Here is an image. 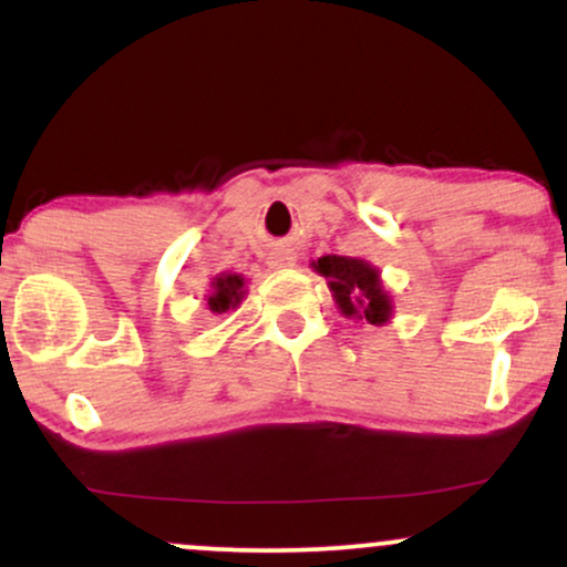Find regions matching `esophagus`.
<instances>
[{
  "instance_id": "34e87169",
  "label": "esophagus",
  "mask_w": 567,
  "mask_h": 567,
  "mask_svg": "<svg viewBox=\"0 0 567 567\" xmlns=\"http://www.w3.org/2000/svg\"><path fill=\"white\" fill-rule=\"evenodd\" d=\"M269 264L275 266V269H285V266L296 264V256H292V252H288V250H282V252H277V256H271Z\"/></svg>"
}]
</instances>
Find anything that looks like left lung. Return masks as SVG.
<instances>
[{
	"mask_svg": "<svg viewBox=\"0 0 567 567\" xmlns=\"http://www.w3.org/2000/svg\"><path fill=\"white\" fill-rule=\"evenodd\" d=\"M311 269L328 279L338 309L347 317L368 320L370 324H383L392 317V296L383 290L381 275L375 266L362 258L349 256H322L311 261Z\"/></svg>",
	"mask_w": 567,
	"mask_h": 567,
	"instance_id": "obj_1",
	"label": "left lung"
}]
</instances>
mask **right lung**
<instances>
[{
    "label": "right lung",
    "mask_w": 567,
    "mask_h": 567,
    "mask_svg": "<svg viewBox=\"0 0 567 567\" xmlns=\"http://www.w3.org/2000/svg\"><path fill=\"white\" fill-rule=\"evenodd\" d=\"M245 296V277L243 275H218L210 282V296H207V309L213 315L237 309Z\"/></svg>",
    "instance_id": "right-lung-1"
}]
</instances>
